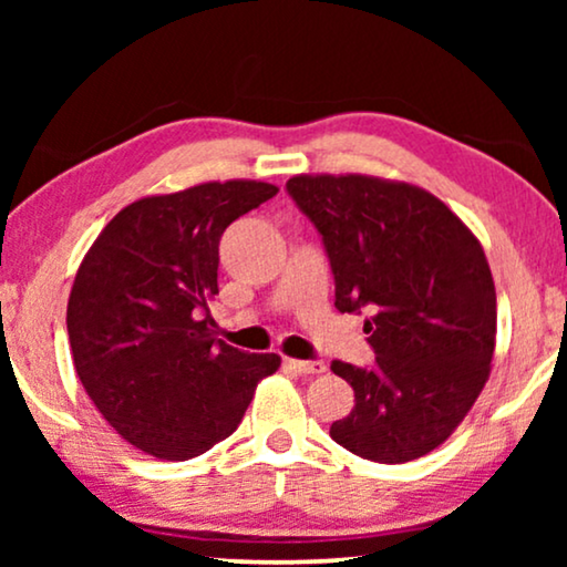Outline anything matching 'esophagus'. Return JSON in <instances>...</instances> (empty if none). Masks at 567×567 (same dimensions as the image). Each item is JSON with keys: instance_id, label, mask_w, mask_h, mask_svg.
Masks as SVG:
<instances>
[{"instance_id": "1", "label": "esophagus", "mask_w": 567, "mask_h": 567, "mask_svg": "<svg viewBox=\"0 0 567 567\" xmlns=\"http://www.w3.org/2000/svg\"><path fill=\"white\" fill-rule=\"evenodd\" d=\"M289 363L299 371V374H305V377H317V374H322L324 369H328V367H324V361H299V359H291Z\"/></svg>"}]
</instances>
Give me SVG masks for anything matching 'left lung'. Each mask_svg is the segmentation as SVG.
Instances as JSON below:
<instances>
[{"mask_svg":"<svg viewBox=\"0 0 567 567\" xmlns=\"http://www.w3.org/2000/svg\"><path fill=\"white\" fill-rule=\"evenodd\" d=\"M289 196L328 250L340 312L369 309L371 369L332 361L355 405L332 441L371 462L433 452L491 377L495 284L467 224L417 185L371 175H293Z\"/></svg>","mask_w":567,"mask_h":567,"instance_id":"1","label":"left lung"}]
</instances>
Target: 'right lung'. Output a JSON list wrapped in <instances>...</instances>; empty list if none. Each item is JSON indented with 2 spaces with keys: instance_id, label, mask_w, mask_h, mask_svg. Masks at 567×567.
Returning a JSON list of instances; mask_svg holds the SVG:
<instances>
[{
  "instance_id": "obj_1",
  "label": "right lung",
  "mask_w": 567,
  "mask_h": 567,
  "mask_svg": "<svg viewBox=\"0 0 567 567\" xmlns=\"http://www.w3.org/2000/svg\"><path fill=\"white\" fill-rule=\"evenodd\" d=\"M260 181L200 183L121 208L84 255L66 307L76 377L100 415L144 454L183 462L227 439L276 353L216 340L208 309L219 239L274 198Z\"/></svg>"
}]
</instances>
